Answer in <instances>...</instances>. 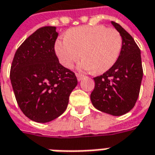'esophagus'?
Instances as JSON below:
<instances>
[{
    "mask_svg": "<svg viewBox=\"0 0 155 155\" xmlns=\"http://www.w3.org/2000/svg\"><path fill=\"white\" fill-rule=\"evenodd\" d=\"M76 77H77V80H78V81H81V80H82V79H83V78L84 77V75H83V74H76Z\"/></svg>",
    "mask_w": 155,
    "mask_h": 155,
    "instance_id": "esophagus-1",
    "label": "esophagus"
}]
</instances>
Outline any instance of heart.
<instances>
[{"label":"heart","instance_id":"heart-1","mask_svg":"<svg viewBox=\"0 0 155 155\" xmlns=\"http://www.w3.org/2000/svg\"><path fill=\"white\" fill-rule=\"evenodd\" d=\"M122 44V36L116 29L103 25H84L71 29L64 38L59 39L55 52L64 67L71 68L82 57V69L101 74L115 64Z\"/></svg>","mask_w":155,"mask_h":155}]
</instances>
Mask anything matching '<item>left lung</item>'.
Listing matches in <instances>:
<instances>
[{
	"mask_svg": "<svg viewBox=\"0 0 155 155\" xmlns=\"http://www.w3.org/2000/svg\"><path fill=\"white\" fill-rule=\"evenodd\" d=\"M112 25L122 36L120 56L112 67L94 78L91 100L94 107L104 113L120 116L131 110L140 94L143 67L139 46L133 37L118 23Z\"/></svg>",
	"mask_w": 155,
	"mask_h": 155,
	"instance_id": "8db88e82",
	"label": "left lung"
}]
</instances>
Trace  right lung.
Instances as JSON below:
<instances>
[{
	"mask_svg": "<svg viewBox=\"0 0 155 155\" xmlns=\"http://www.w3.org/2000/svg\"><path fill=\"white\" fill-rule=\"evenodd\" d=\"M55 29L44 26L35 31L19 46L11 66L10 78L19 107L38 123L50 122L64 113L78 83L74 72L59 62Z\"/></svg>",
	"mask_w": 155,
	"mask_h": 155,
	"instance_id": "right-lung-1",
	"label": "right lung"
}]
</instances>
